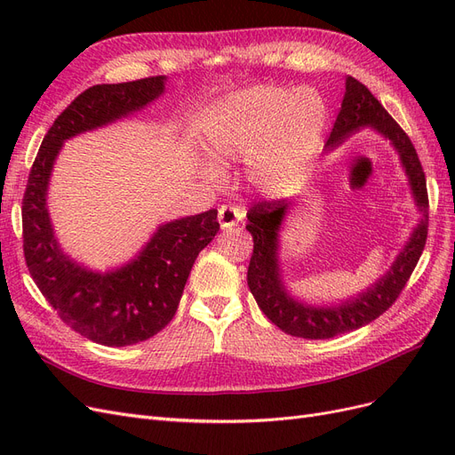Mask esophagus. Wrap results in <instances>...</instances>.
<instances>
[{"label": "esophagus", "mask_w": 455, "mask_h": 455, "mask_svg": "<svg viewBox=\"0 0 455 455\" xmlns=\"http://www.w3.org/2000/svg\"><path fill=\"white\" fill-rule=\"evenodd\" d=\"M243 218H244V211L239 209V206H235V204H222L218 209V220H220V226H222V229L235 228Z\"/></svg>", "instance_id": "obj_1"}]
</instances>
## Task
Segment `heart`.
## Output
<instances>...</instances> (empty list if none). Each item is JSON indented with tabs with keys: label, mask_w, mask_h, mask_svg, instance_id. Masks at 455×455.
<instances>
[{
	"label": "heart",
	"mask_w": 455,
	"mask_h": 455,
	"mask_svg": "<svg viewBox=\"0 0 455 455\" xmlns=\"http://www.w3.org/2000/svg\"><path fill=\"white\" fill-rule=\"evenodd\" d=\"M328 121L313 89L256 85L220 102L206 121L204 144L214 163L246 161L252 180L267 191H292L321 148ZM220 180V169L204 164Z\"/></svg>",
	"instance_id": "obj_1"
}]
</instances>
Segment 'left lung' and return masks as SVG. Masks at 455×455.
Segmentation results:
<instances>
[{"label": "left lung", "instance_id": "8db88e82", "mask_svg": "<svg viewBox=\"0 0 455 455\" xmlns=\"http://www.w3.org/2000/svg\"><path fill=\"white\" fill-rule=\"evenodd\" d=\"M363 127H371L383 134L398 151L416 206L421 212L418 228L411 231V237L404 244L403 252L396 256L391 269L378 283L371 284L366 292L341 301L338 306L324 307L294 299L286 292L281 279L277 252L279 229L284 214L291 209V203L284 199L261 201L246 214L249 218L246 229L251 231L254 239V252L249 264V275H246L251 292L267 319L277 324L283 332L296 338L326 339L376 321L401 296L425 249L427 228H429V197H427L425 172L416 148L376 96L361 81L349 76L346 79V94H343L339 114L326 140V151L336 149L343 140Z\"/></svg>", "mask_w": 455, "mask_h": 455}]
</instances>
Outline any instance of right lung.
I'll list each match as a JSON object with an SVG mask.
<instances>
[{"label":"right lung","instance_id":"add662e5","mask_svg":"<svg viewBox=\"0 0 455 455\" xmlns=\"http://www.w3.org/2000/svg\"><path fill=\"white\" fill-rule=\"evenodd\" d=\"M164 79L144 77L81 92L47 131L22 199V246L34 283L62 323L108 347L144 341L172 321L196 258L220 229L218 211L159 226L127 266L96 273L60 251L47 211L49 178L64 140L139 112L163 94Z\"/></svg>","mask_w":455,"mask_h":455}]
</instances>
